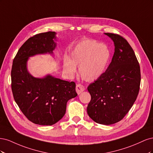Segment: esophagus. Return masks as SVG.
Wrapping results in <instances>:
<instances>
[{"mask_svg":"<svg viewBox=\"0 0 153 153\" xmlns=\"http://www.w3.org/2000/svg\"><path fill=\"white\" fill-rule=\"evenodd\" d=\"M85 90V87L81 84H77L76 86V91L78 94H80L81 92H82Z\"/></svg>","mask_w":153,"mask_h":153,"instance_id":"esophagus-1","label":"esophagus"}]
</instances>
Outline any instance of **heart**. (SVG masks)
I'll return each mask as SVG.
<instances>
[{
    "mask_svg": "<svg viewBox=\"0 0 153 153\" xmlns=\"http://www.w3.org/2000/svg\"><path fill=\"white\" fill-rule=\"evenodd\" d=\"M110 58V51L105 44L94 39L78 43L69 55V61L64 62V71L73 75L79 67L81 77L86 81H94L105 71Z\"/></svg>",
    "mask_w": 153,
    "mask_h": 153,
    "instance_id": "b5f03b06",
    "label": "heart"
}]
</instances>
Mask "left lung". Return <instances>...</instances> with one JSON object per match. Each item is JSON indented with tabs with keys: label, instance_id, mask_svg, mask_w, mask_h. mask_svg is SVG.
Returning a JSON list of instances; mask_svg holds the SVG:
<instances>
[{
	"label": "left lung",
	"instance_id": "1",
	"mask_svg": "<svg viewBox=\"0 0 153 153\" xmlns=\"http://www.w3.org/2000/svg\"><path fill=\"white\" fill-rule=\"evenodd\" d=\"M112 39L115 52L108 68L88 86L91 96L87 112L96 123L110 125L122 120L137 98L140 69L135 52L119 34L105 33Z\"/></svg>",
	"mask_w": 153,
	"mask_h": 153
}]
</instances>
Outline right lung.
I'll list each match as a JSON object with an SVG mask.
<instances>
[{
	"label": "right lung",
	"mask_w": 153,
	"mask_h": 153,
	"mask_svg": "<svg viewBox=\"0 0 153 153\" xmlns=\"http://www.w3.org/2000/svg\"><path fill=\"white\" fill-rule=\"evenodd\" d=\"M55 32L36 34L18 50L11 69V89L14 99L25 116L34 124L51 126L66 113L68 101L77 96L74 82L52 75L35 78L29 73V57L37 54L53 53L56 47Z\"/></svg>",
	"instance_id": "1"
}]
</instances>
